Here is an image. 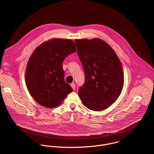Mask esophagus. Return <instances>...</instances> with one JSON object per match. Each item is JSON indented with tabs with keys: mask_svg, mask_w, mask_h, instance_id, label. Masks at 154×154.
<instances>
[{
	"mask_svg": "<svg viewBox=\"0 0 154 154\" xmlns=\"http://www.w3.org/2000/svg\"><path fill=\"white\" fill-rule=\"evenodd\" d=\"M71 87L72 88V89H73L74 90H75V84L74 83H71Z\"/></svg>",
	"mask_w": 154,
	"mask_h": 154,
	"instance_id": "34e87169",
	"label": "esophagus"
}]
</instances>
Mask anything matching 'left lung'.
<instances>
[{"label": "left lung", "instance_id": "obj_1", "mask_svg": "<svg viewBox=\"0 0 154 154\" xmlns=\"http://www.w3.org/2000/svg\"><path fill=\"white\" fill-rule=\"evenodd\" d=\"M77 52L85 72V83L79 89L83 105L93 111L110 106L120 95L124 73L120 60L104 41L75 39Z\"/></svg>", "mask_w": 154, "mask_h": 154}]
</instances>
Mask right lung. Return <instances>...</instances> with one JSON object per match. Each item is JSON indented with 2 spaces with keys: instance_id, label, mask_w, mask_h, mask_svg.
<instances>
[{
  "instance_id": "obj_1",
  "label": "right lung",
  "mask_w": 154,
  "mask_h": 154,
  "mask_svg": "<svg viewBox=\"0 0 154 154\" xmlns=\"http://www.w3.org/2000/svg\"><path fill=\"white\" fill-rule=\"evenodd\" d=\"M75 52L72 40L52 39L41 44L33 52L25 79L30 95L39 104L56 107L73 91L64 81L62 64L66 57Z\"/></svg>"
}]
</instances>
